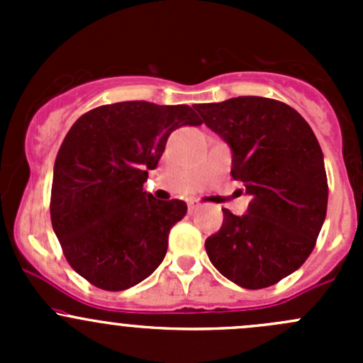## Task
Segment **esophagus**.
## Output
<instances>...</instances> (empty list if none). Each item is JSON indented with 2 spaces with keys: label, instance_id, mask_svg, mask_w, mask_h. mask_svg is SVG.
Wrapping results in <instances>:
<instances>
[{
  "label": "esophagus",
  "instance_id": "34e87169",
  "mask_svg": "<svg viewBox=\"0 0 363 363\" xmlns=\"http://www.w3.org/2000/svg\"><path fill=\"white\" fill-rule=\"evenodd\" d=\"M196 208H199V202H196V200H189V202H188V211L189 212H195Z\"/></svg>",
  "mask_w": 363,
  "mask_h": 363
}]
</instances>
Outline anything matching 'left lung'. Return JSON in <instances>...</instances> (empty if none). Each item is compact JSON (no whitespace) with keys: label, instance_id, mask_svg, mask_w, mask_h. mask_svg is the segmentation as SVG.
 Wrapping results in <instances>:
<instances>
[{"label":"left lung","instance_id":"8db88e82","mask_svg":"<svg viewBox=\"0 0 363 363\" xmlns=\"http://www.w3.org/2000/svg\"><path fill=\"white\" fill-rule=\"evenodd\" d=\"M195 108L233 152L232 177L252 196L247 214L223 208L205 240L212 265L247 290L272 286L313 252L327 216L323 152L309 124L283 101L230 98Z\"/></svg>","mask_w":363,"mask_h":363}]
</instances>
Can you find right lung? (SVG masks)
Returning a JSON list of instances; mask_svg holds the SVG:
<instances>
[{
	"label": "right lung",
	"instance_id": "1",
	"mask_svg": "<svg viewBox=\"0 0 363 363\" xmlns=\"http://www.w3.org/2000/svg\"><path fill=\"white\" fill-rule=\"evenodd\" d=\"M202 119L188 105L121 101L75 121L57 151L50 221L65 258L96 288L121 291L163 262L182 200L160 202L144 191L168 137Z\"/></svg>",
	"mask_w": 363,
	"mask_h": 363
}]
</instances>
